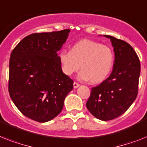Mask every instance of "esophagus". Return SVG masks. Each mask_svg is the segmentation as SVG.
I'll return each mask as SVG.
<instances>
[{
    "label": "esophagus",
    "mask_w": 147,
    "mask_h": 147,
    "mask_svg": "<svg viewBox=\"0 0 147 147\" xmlns=\"http://www.w3.org/2000/svg\"><path fill=\"white\" fill-rule=\"evenodd\" d=\"M80 86V84H78V83H77V82H74L73 83V87H74V88H78V87H79Z\"/></svg>",
    "instance_id": "esophagus-1"
}]
</instances>
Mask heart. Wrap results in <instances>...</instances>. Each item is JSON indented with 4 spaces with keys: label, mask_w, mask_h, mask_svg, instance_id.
Here are the masks:
<instances>
[{
    "label": "heart",
    "mask_w": 147,
    "mask_h": 147,
    "mask_svg": "<svg viewBox=\"0 0 147 147\" xmlns=\"http://www.w3.org/2000/svg\"><path fill=\"white\" fill-rule=\"evenodd\" d=\"M59 59L62 71L68 76L81 69L79 78L93 83L102 82L112 71L114 53L110 47L89 39H84L73 45L71 51L63 50Z\"/></svg>",
    "instance_id": "b5f03b06"
}]
</instances>
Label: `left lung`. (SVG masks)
I'll return each instance as SVG.
<instances>
[{"label":"left lung","instance_id":"left-lung-1","mask_svg":"<svg viewBox=\"0 0 147 147\" xmlns=\"http://www.w3.org/2000/svg\"><path fill=\"white\" fill-rule=\"evenodd\" d=\"M105 36L110 38L114 47L113 71L100 84L91 88L86 106L96 119L109 121L125 113L137 98L140 63L128 43L113 36Z\"/></svg>","mask_w":147,"mask_h":147}]
</instances>
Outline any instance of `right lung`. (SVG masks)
<instances>
[{
  "label": "right lung",
  "instance_id": "obj_1",
  "mask_svg": "<svg viewBox=\"0 0 147 147\" xmlns=\"http://www.w3.org/2000/svg\"><path fill=\"white\" fill-rule=\"evenodd\" d=\"M69 32L29 34L10 54L9 96L18 109L34 121L46 122L54 119L73 89V81L63 72L57 54Z\"/></svg>",
  "mask_w": 147,
  "mask_h": 147
}]
</instances>
